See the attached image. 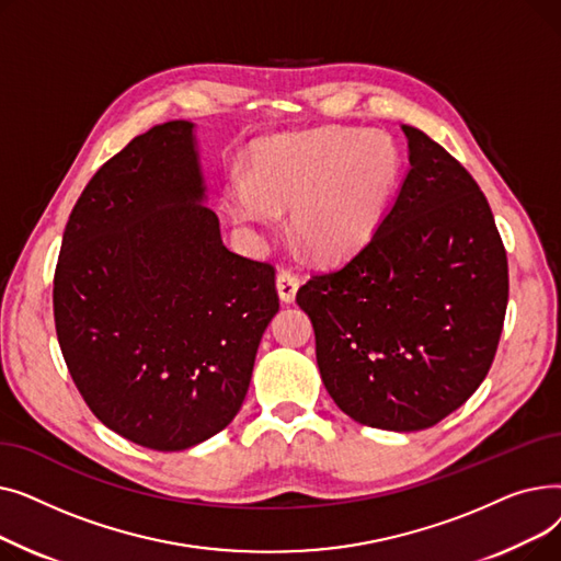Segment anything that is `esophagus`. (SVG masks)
I'll use <instances>...</instances> for the list:
<instances>
[{"instance_id": "34e87169", "label": "esophagus", "mask_w": 561, "mask_h": 561, "mask_svg": "<svg viewBox=\"0 0 561 561\" xmlns=\"http://www.w3.org/2000/svg\"><path fill=\"white\" fill-rule=\"evenodd\" d=\"M298 288H300V277L296 273H290V271H279L277 273V293H279L282 302L288 305V302L296 300Z\"/></svg>"}]
</instances>
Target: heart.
I'll list each match as a JSON object with an SVG mask.
<instances>
[{
    "mask_svg": "<svg viewBox=\"0 0 561 561\" xmlns=\"http://www.w3.org/2000/svg\"><path fill=\"white\" fill-rule=\"evenodd\" d=\"M400 170L389 134L322 127L261 142L248 182L229 180L222 204L248 227H275L279 211L290 209V233L309 254L341 259L370 241Z\"/></svg>",
    "mask_w": 561,
    "mask_h": 561,
    "instance_id": "1",
    "label": "heart"
}]
</instances>
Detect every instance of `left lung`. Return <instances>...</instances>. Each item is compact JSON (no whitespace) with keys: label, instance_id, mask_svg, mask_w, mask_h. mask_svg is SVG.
<instances>
[{"label":"left lung","instance_id":"8db88e82","mask_svg":"<svg viewBox=\"0 0 561 561\" xmlns=\"http://www.w3.org/2000/svg\"><path fill=\"white\" fill-rule=\"evenodd\" d=\"M370 241L298 290L322 385L362 425L416 432L484 381L510 298L507 252L470 172L416 127Z\"/></svg>","mask_w":561,"mask_h":561}]
</instances>
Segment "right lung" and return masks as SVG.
I'll list each match as a JSON object with an SVG mask.
<instances>
[{
	"label": "right lung",
	"mask_w": 561,
	"mask_h": 561,
	"mask_svg": "<svg viewBox=\"0 0 561 561\" xmlns=\"http://www.w3.org/2000/svg\"><path fill=\"white\" fill-rule=\"evenodd\" d=\"M202 199L193 125H157L88 182L54 273L56 336L81 398L161 453L239 414L279 309L273 265L227 250Z\"/></svg>",
	"instance_id": "1"
}]
</instances>
